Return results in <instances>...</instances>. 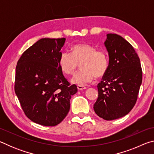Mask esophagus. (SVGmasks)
Segmentation results:
<instances>
[{
    "label": "esophagus",
    "mask_w": 154,
    "mask_h": 154,
    "mask_svg": "<svg viewBox=\"0 0 154 154\" xmlns=\"http://www.w3.org/2000/svg\"><path fill=\"white\" fill-rule=\"evenodd\" d=\"M77 89L79 90H85L86 89V87L83 86V85H77Z\"/></svg>",
    "instance_id": "34e87169"
}]
</instances>
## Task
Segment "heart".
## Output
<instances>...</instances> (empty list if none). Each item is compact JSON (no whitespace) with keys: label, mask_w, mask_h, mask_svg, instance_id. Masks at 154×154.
<instances>
[{"label":"heart","mask_w":154,"mask_h":154,"mask_svg":"<svg viewBox=\"0 0 154 154\" xmlns=\"http://www.w3.org/2000/svg\"><path fill=\"white\" fill-rule=\"evenodd\" d=\"M58 62L62 71L68 75H73L81 63L82 69L72 77L71 82L82 85L92 82L95 77H103L108 70L109 60L105 50L96 49L87 43H79L72 47L71 53L62 52Z\"/></svg>","instance_id":"1"}]
</instances>
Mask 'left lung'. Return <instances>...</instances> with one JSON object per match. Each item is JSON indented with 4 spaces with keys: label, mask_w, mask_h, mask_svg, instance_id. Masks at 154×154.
I'll list each match as a JSON object with an SVG mask.
<instances>
[{
    "label": "left lung",
    "mask_w": 154,
    "mask_h": 154,
    "mask_svg": "<svg viewBox=\"0 0 154 154\" xmlns=\"http://www.w3.org/2000/svg\"><path fill=\"white\" fill-rule=\"evenodd\" d=\"M105 45L109 53L107 71L97 88L95 113L105 120L122 118L136 104L142 83L140 59L130 44L116 34H107Z\"/></svg>",
    "instance_id": "left-lung-1"
}]
</instances>
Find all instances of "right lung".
<instances>
[{"mask_svg":"<svg viewBox=\"0 0 154 154\" xmlns=\"http://www.w3.org/2000/svg\"><path fill=\"white\" fill-rule=\"evenodd\" d=\"M65 38H44L27 49L15 69V92L26 116L45 126L63 120L70 109L71 96L77 92L59 65Z\"/></svg>","mask_w":154,"mask_h":154,"instance_id":"right-lung-1","label":"right lung"}]
</instances>
